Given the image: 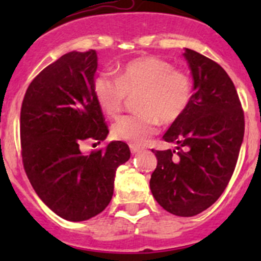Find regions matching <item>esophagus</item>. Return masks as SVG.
Returning a JSON list of instances; mask_svg holds the SVG:
<instances>
[{"label":"esophagus","instance_id":"1","mask_svg":"<svg viewBox=\"0 0 261 261\" xmlns=\"http://www.w3.org/2000/svg\"><path fill=\"white\" fill-rule=\"evenodd\" d=\"M143 149L140 145H136V144H130V150L133 154H136L138 151H140V150Z\"/></svg>","mask_w":261,"mask_h":261}]
</instances>
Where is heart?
<instances>
[{
    "label": "heart",
    "mask_w": 261,
    "mask_h": 261,
    "mask_svg": "<svg viewBox=\"0 0 261 261\" xmlns=\"http://www.w3.org/2000/svg\"><path fill=\"white\" fill-rule=\"evenodd\" d=\"M97 105L105 115L115 118L128 96H136L139 112L118 118L112 126L116 140L143 144L158 131L159 120L177 122L191 106L193 82L191 75L175 69L170 62L156 57L130 60L118 72L99 73L93 82Z\"/></svg>",
    "instance_id": "obj_1"
}]
</instances>
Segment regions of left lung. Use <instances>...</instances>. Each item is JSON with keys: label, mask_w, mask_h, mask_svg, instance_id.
Instances as JSON below:
<instances>
[{"label": "left lung", "mask_w": 261, "mask_h": 261, "mask_svg": "<svg viewBox=\"0 0 261 261\" xmlns=\"http://www.w3.org/2000/svg\"><path fill=\"white\" fill-rule=\"evenodd\" d=\"M193 75L191 106L163 136L177 150H154L150 189L165 211L191 217L211 207L227 187L244 139L245 117L233 82L218 63L186 49Z\"/></svg>", "instance_id": "8db88e82"}]
</instances>
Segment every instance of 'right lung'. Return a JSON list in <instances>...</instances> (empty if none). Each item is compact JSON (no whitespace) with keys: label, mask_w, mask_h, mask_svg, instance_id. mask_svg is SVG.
<instances>
[{"label":"right lung","mask_w":261,"mask_h":261,"mask_svg":"<svg viewBox=\"0 0 261 261\" xmlns=\"http://www.w3.org/2000/svg\"><path fill=\"white\" fill-rule=\"evenodd\" d=\"M97 54L70 51L44 68L26 89L20 140L26 175L41 201L62 218L84 221L109 206L117 168L130 159L122 141L89 155L82 143L109 134L93 93Z\"/></svg>","instance_id":"add662e5"}]
</instances>
